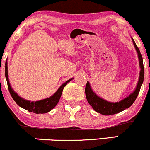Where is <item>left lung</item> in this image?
<instances>
[{
    "mask_svg": "<svg viewBox=\"0 0 150 150\" xmlns=\"http://www.w3.org/2000/svg\"><path fill=\"white\" fill-rule=\"evenodd\" d=\"M132 42H133L136 51H137V54H138L139 62H140V67L141 69L138 83H137V85L134 92H132L128 97L125 98L124 99L119 101V102H109V101L102 99L101 98L98 97L97 94H94V92H93L92 88H91L90 85H89V82H87V84H86L85 94L87 100L89 104H90V106H92V107L94 108V111L101 113V114L105 115V116H110V115L116 114V113L124 111L125 109L128 108L133 104L134 101L137 99L139 92H140L141 86H142V84L144 80L143 61H142V57L140 50L136 45L133 39H132Z\"/></svg>",
    "mask_w": 150,
    "mask_h": 150,
    "instance_id": "8db88e82",
    "label": "left lung"
}]
</instances>
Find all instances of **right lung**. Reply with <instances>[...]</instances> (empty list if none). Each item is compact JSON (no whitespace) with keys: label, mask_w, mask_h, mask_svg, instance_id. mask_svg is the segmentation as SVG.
<instances>
[{"label":"right lung","mask_w":150,"mask_h":150,"mask_svg":"<svg viewBox=\"0 0 150 150\" xmlns=\"http://www.w3.org/2000/svg\"><path fill=\"white\" fill-rule=\"evenodd\" d=\"M5 75H6L7 83H8V87L9 89V92L11 97H13V100H14L16 104L20 106V107L25 108V110H28V111L30 112H33L35 113H48L49 111H51V109H53L55 106L57 105V104L59 101L60 98L63 92V88L65 85L68 84V82H69L73 80V78L70 79L68 81L63 83L61 87H59V89L56 91V92L53 94V96L50 97L49 98H46L45 99H43V100H40L38 101H30L23 99L22 98L20 97L18 95V94H16L14 92L13 89L11 88V86L10 85L9 80H8V65H7V61H6V68H5Z\"/></svg>","instance_id":"obj_1"}]
</instances>
